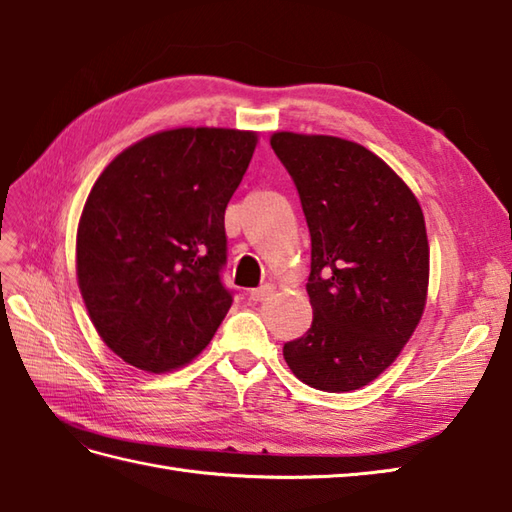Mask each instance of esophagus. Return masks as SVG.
Here are the masks:
<instances>
[{"mask_svg": "<svg viewBox=\"0 0 512 512\" xmlns=\"http://www.w3.org/2000/svg\"><path fill=\"white\" fill-rule=\"evenodd\" d=\"M270 295H273V286L270 284H264V286H259V288H255V290H250V301H264V299H268Z\"/></svg>", "mask_w": 512, "mask_h": 512, "instance_id": "1", "label": "esophagus"}]
</instances>
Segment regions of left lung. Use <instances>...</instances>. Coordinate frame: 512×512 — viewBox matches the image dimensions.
Listing matches in <instances>:
<instances>
[{
	"mask_svg": "<svg viewBox=\"0 0 512 512\" xmlns=\"http://www.w3.org/2000/svg\"><path fill=\"white\" fill-rule=\"evenodd\" d=\"M270 147L295 180L312 239V325L284 345V358L314 389H358L396 361L420 323L429 286L422 209L352 140L277 132Z\"/></svg>",
	"mask_w": 512,
	"mask_h": 512,
	"instance_id": "obj_1",
	"label": "left lung"
}]
</instances>
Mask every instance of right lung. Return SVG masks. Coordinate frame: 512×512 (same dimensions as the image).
Wrapping results in <instances>:
<instances>
[{"label":"right lung","mask_w":512,"mask_h":512,"mask_svg":"<svg viewBox=\"0 0 512 512\" xmlns=\"http://www.w3.org/2000/svg\"><path fill=\"white\" fill-rule=\"evenodd\" d=\"M255 145L239 129H169L127 147L94 182L76 277L96 332L125 363L169 372L220 328L233 303L224 211Z\"/></svg>","instance_id":"right-lung-1"}]
</instances>
